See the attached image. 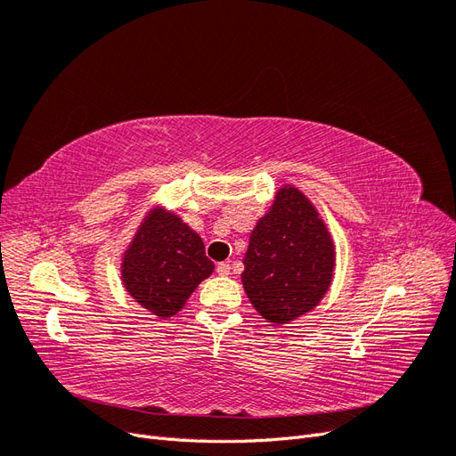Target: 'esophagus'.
I'll return each mask as SVG.
<instances>
[{"mask_svg":"<svg viewBox=\"0 0 456 456\" xmlns=\"http://www.w3.org/2000/svg\"><path fill=\"white\" fill-rule=\"evenodd\" d=\"M216 273L218 275H228L230 273V265H228V262H218V265H216Z\"/></svg>","mask_w":456,"mask_h":456,"instance_id":"34e87169","label":"esophagus"}]
</instances>
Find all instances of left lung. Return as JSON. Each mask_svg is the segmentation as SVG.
Returning <instances> with one entry per match:
<instances>
[{"label":"left lung","instance_id":"8db88e82","mask_svg":"<svg viewBox=\"0 0 456 456\" xmlns=\"http://www.w3.org/2000/svg\"><path fill=\"white\" fill-rule=\"evenodd\" d=\"M335 260L333 236L315 205L283 184L251 232L241 283L270 325H285L320 305L333 283Z\"/></svg>","mask_w":456,"mask_h":456}]
</instances>
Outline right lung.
<instances>
[{
  "label": "right lung",
  "mask_w": 456,
  "mask_h": 456,
  "mask_svg": "<svg viewBox=\"0 0 456 456\" xmlns=\"http://www.w3.org/2000/svg\"><path fill=\"white\" fill-rule=\"evenodd\" d=\"M213 270L200 233L159 203L142 216L119 265L131 298L161 320L181 312Z\"/></svg>",
  "instance_id": "add662e5"
}]
</instances>
